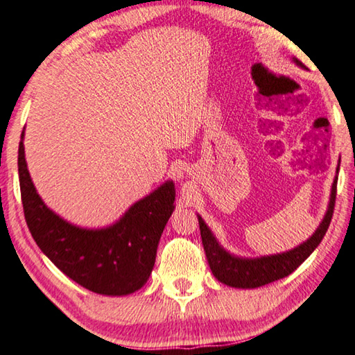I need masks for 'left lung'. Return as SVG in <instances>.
I'll return each mask as SVG.
<instances>
[{"label": "left lung", "instance_id": "left-lung-1", "mask_svg": "<svg viewBox=\"0 0 355 355\" xmlns=\"http://www.w3.org/2000/svg\"><path fill=\"white\" fill-rule=\"evenodd\" d=\"M293 62L298 67L304 68V65H302L298 59H295V57ZM337 180L338 177L335 175L327 211L323 220L318 225V228L315 230V233L309 237L306 242H302L298 247H295L292 250L284 251V253L261 257H241L231 254L230 251L225 250L222 245L218 243L216 236L212 234V231L209 230L208 225L205 223L203 218L197 216L206 259H208L209 268L212 275L216 276V279L230 287L256 288L270 284V282L273 281L286 278L290 273H293L295 270L313 253V250L318 247L321 241H323L326 231L329 228L331 218L334 214L335 196H337Z\"/></svg>", "mask_w": 355, "mask_h": 355}]
</instances>
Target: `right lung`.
<instances>
[{"mask_svg":"<svg viewBox=\"0 0 355 355\" xmlns=\"http://www.w3.org/2000/svg\"><path fill=\"white\" fill-rule=\"evenodd\" d=\"M18 147L24 218L32 237L68 278L94 293L124 296L143 287L155 266L157 248L175 209V184L167 180L105 228H82L49 209L38 196Z\"/></svg>","mask_w":355,"mask_h":355,"instance_id":"right-lung-1","label":"right lung"}]
</instances>
